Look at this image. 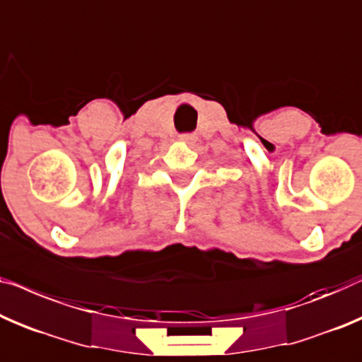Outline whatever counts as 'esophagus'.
<instances>
[{"label":"esophagus","mask_w":362,"mask_h":362,"mask_svg":"<svg viewBox=\"0 0 362 362\" xmlns=\"http://www.w3.org/2000/svg\"><path fill=\"white\" fill-rule=\"evenodd\" d=\"M179 139L182 143H187V144H193L197 141V136L195 134H192V133H183V134H180L179 136Z\"/></svg>","instance_id":"1"}]
</instances>
